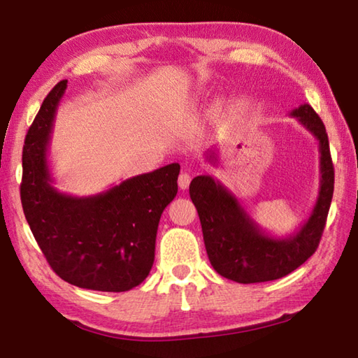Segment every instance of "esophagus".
<instances>
[{
    "label": "esophagus",
    "mask_w": 358,
    "mask_h": 358,
    "mask_svg": "<svg viewBox=\"0 0 358 358\" xmlns=\"http://www.w3.org/2000/svg\"><path fill=\"white\" fill-rule=\"evenodd\" d=\"M189 183H191V175L187 173V172L180 173V177H178L180 189H187V186H189Z\"/></svg>",
    "instance_id": "34e87169"
}]
</instances>
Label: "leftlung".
Masks as SVG:
<instances>
[{"instance_id":"8db88e82","label":"left lung","mask_w":358,"mask_h":358,"mask_svg":"<svg viewBox=\"0 0 358 358\" xmlns=\"http://www.w3.org/2000/svg\"><path fill=\"white\" fill-rule=\"evenodd\" d=\"M319 142L320 185L311 215L294 234L276 237L252 220L237 197L220 180L199 175L189 185V196L201 217L205 250L210 264L221 276L240 284L280 280L292 273L316 252L333 197V171L329 137L319 115L310 104L290 112ZM210 162L217 155L210 150Z\"/></svg>"}]
</instances>
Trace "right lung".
Instances as JSON below:
<instances>
[{
  "instance_id": "1",
  "label": "right lung",
  "mask_w": 358,
  "mask_h": 358,
  "mask_svg": "<svg viewBox=\"0 0 358 358\" xmlns=\"http://www.w3.org/2000/svg\"><path fill=\"white\" fill-rule=\"evenodd\" d=\"M62 80L42 102L23 147L22 207L53 271L72 286L126 292L148 276L164 208L178 191L180 164L121 181L94 196L77 197L53 186L47 151Z\"/></svg>"
}]
</instances>
